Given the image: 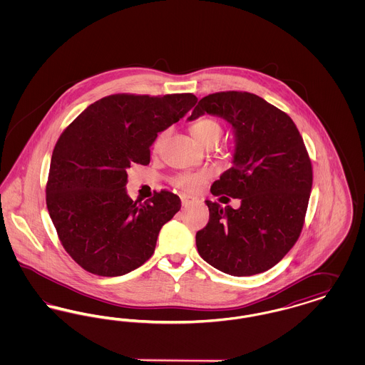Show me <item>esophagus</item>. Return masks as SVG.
Instances as JSON below:
<instances>
[{
	"label": "esophagus",
	"instance_id": "34e87169",
	"mask_svg": "<svg viewBox=\"0 0 365 365\" xmlns=\"http://www.w3.org/2000/svg\"><path fill=\"white\" fill-rule=\"evenodd\" d=\"M180 201H182V205H183V207H186V205L190 202L191 197L186 195V194H182V195H180Z\"/></svg>",
	"mask_w": 365,
	"mask_h": 365
}]
</instances>
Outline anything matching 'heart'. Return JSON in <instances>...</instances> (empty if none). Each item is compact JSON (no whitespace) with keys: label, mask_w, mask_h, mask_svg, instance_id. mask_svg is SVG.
<instances>
[{"label":"heart","mask_w":365,"mask_h":365,"mask_svg":"<svg viewBox=\"0 0 365 365\" xmlns=\"http://www.w3.org/2000/svg\"><path fill=\"white\" fill-rule=\"evenodd\" d=\"M191 135L201 146L207 145H215L223 134L222 124L216 119L212 118H202L200 120L191 124ZM165 137V133H161L156 140H155V149H158L163 139ZM209 175L207 173H192V174H182L176 176L175 185L183 190L195 191L198 190L208 179Z\"/></svg>","instance_id":"b5f03b06"}]
</instances>
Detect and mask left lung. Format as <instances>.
Wrapping results in <instances>:
<instances>
[{
    "mask_svg": "<svg viewBox=\"0 0 365 365\" xmlns=\"http://www.w3.org/2000/svg\"><path fill=\"white\" fill-rule=\"evenodd\" d=\"M205 113L231 124L235 138L232 167L210 192L238 198L241 207L205 201L209 222L195 235L198 253L232 277L261 274L287 255L304 226L312 189L304 139L290 116L252 93L209 94L187 120Z\"/></svg>",
    "mask_w": 365,
    "mask_h": 365,
    "instance_id": "1",
    "label": "left lung"
}]
</instances>
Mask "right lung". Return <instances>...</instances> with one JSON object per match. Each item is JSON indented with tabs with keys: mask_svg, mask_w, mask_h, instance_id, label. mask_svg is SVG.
Returning a JSON list of instances; mask_svg holds the SVG:
<instances>
[{
	"mask_svg": "<svg viewBox=\"0 0 365 365\" xmlns=\"http://www.w3.org/2000/svg\"><path fill=\"white\" fill-rule=\"evenodd\" d=\"M197 97L115 94L88 105L53 150L46 205L64 249L83 269L120 277L149 260L157 237L180 209L161 190L138 204L125 190L127 170L150 163L157 134L179 122Z\"/></svg>",
	"mask_w": 365,
	"mask_h": 365,
	"instance_id": "1",
	"label": "right lung"
}]
</instances>
